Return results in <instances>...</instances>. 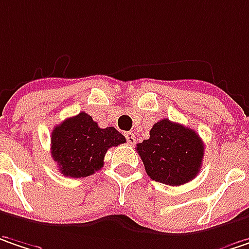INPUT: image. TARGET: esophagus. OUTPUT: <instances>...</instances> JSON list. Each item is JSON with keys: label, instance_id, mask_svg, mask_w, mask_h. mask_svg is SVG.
Here are the masks:
<instances>
[{"label": "esophagus", "instance_id": "obj_1", "mask_svg": "<svg viewBox=\"0 0 249 249\" xmlns=\"http://www.w3.org/2000/svg\"><path fill=\"white\" fill-rule=\"evenodd\" d=\"M125 138H126L129 145H134V143L137 142V138H135L134 132H125Z\"/></svg>", "mask_w": 249, "mask_h": 249}]
</instances>
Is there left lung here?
Here are the masks:
<instances>
[{
	"label": "left lung",
	"mask_w": 249,
	"mask_h": 249,
	"mask_svg": "<svg viewBox=\"0 0 249 249\" xmlns=\"http://www.w3.org/2000/svg\"><path fill=\"white\" fill-rule=\"evenodd\" d=\"M148 176L155 182L180 186L193 180L200 172L204 145L196 131L169 121H158L149 138L137 143Z\"/></svg>",
	"instance_id": "left-lung-1"
}]
</instances>
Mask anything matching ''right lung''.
I'll return each instance as SVG.
<instances>
[{
  "label": "right lung",
  "instance_id": "right-lung-1",
  "mask_svg": "<svg viewBox=\"0 0 249 249\" xmlns=\"http://www.w3.org/2000/svg\"><path fill=\"white\" fill-rule=\"evenodd\" d=\"M124 142V135L114 126L100 128L89 114L80 112L54 126L52 158L65 176L86 178L103 168L110 148Z\"/></svg>",
  "mask_w": 249,
  "mask_h": 249
}]
</instances>
